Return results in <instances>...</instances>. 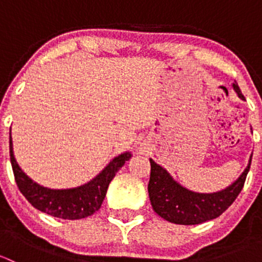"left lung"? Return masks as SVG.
<instances>
[{
  "label": "left lung",
  "mask_w": 262,
  "mask_h": 262,
  "mask_svg": "<svg viewBox=\"0 0 262 262\" xmlns=\"http://www.w3.org/2000/svg\"><path fill=\"white\" fill-rule=\"evenodd\" d=\"M232 86L237 96L245 100L237 82ZM251 160L252 156H250L244 172L226 189L215 192H196L182 186L180 182L170 175V172H167L166 168L149 158L150 178L148 194L150 205L161 218L175 224L192 226L216 218L228 209L229 205L241 192L246 176L250 170Z\"/></svg>",
  "instance_id": "obj_1"
}]
</instances>
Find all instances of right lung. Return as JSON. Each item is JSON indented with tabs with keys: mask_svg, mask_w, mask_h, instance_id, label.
<instances>
[{
	"mask_svg": "<svg viewBox=\"0 0 262 262\" xmlns=\"http://www.w3.org/2000/svg\"><path fill=\"white\" fill-rule=\"evenodd\" d=\"M132 157L133 155L129 150L116 156L105 166L101 172L80 186L70 189H50L35 182L21 170L14 155L10 129V160L18 190L34 208L55 218L73 221L86 218L97 212L104 202L109 184L124 163Z\"/></svg>",
	"mask_w": 262,
	"mask_h": 262,
	"instance_id": "1",
	"label": "right lung"
}]
</instances>
